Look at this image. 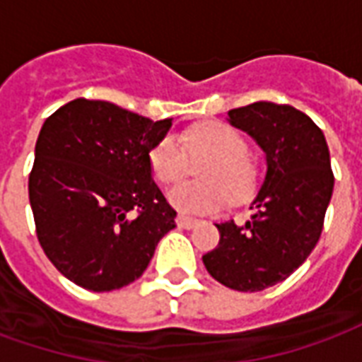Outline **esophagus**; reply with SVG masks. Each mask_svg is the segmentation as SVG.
Here are the masks:
<instances>
[{"mask_svg": "<svg viewBox=\"0 0 362 362\" xmlns=\"http://www.w3.org/2000/svg\"><path fill=\"white\" fill-rule=\"evenodd\" d=\"M196 223L197 221L194 219V217H188V215H178V217H176V225L180 228H192Z\"/></svg>", "mask_w": 362, "mask_h": 362, "instance_id": "esophagus-1", "label": "esophagus"}]
</instances>
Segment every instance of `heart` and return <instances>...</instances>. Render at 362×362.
<instances>
[{"label": "heart", "mask_w": 362, "mask_h": 362, "mask_svg": "<svg viewBox=\"0 0 362 362\" xmlns=\"http://www.w3.org/2000/svg\"><path fill=\"white\" fill-rule=\"evenodd\" d=\"M194 158L211 157L199 168L205 182H182L168 192V202L184 213H215L227 199L238 202L250 194L254 168L246 158L243 135L225 124H204L188 135ZM151 168L158 182L173 184L188 173V157L176 137L166 135L151 151Z\"/></svg>", "instance_id": "1"}]
</instances>
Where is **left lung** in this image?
<instances>
[{"instance_id":"1","label":"left lung","mask_w":362,"mask_h":362,"mask_svg":"<svg viewBox=\"0 0 362 362\" xmlns=\"http://www.w3.org/2000/svg\"><path fill=\"white\" fill-rule=\"evenodd\" d=\"M266 153V176L244 225H217L219 246L204 264L225 287L256 293L285 281L318 243L334 192L326 137L304 112L259 100L228 110Z\"/></svg>"}]
</instances>
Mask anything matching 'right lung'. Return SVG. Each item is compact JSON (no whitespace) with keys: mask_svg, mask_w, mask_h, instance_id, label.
Instances as JSON below:
<instances>
[{"mask_svg":"<svg viewBox=\"0 0 362 362\" xmlns=\"http://www.w3.org/2000/svg\"><path fill=\"white\" fill-rule=\"evenodd\" d=\"M170 126L87 98L44 122L28 197L44 254L75 285L104 293L134 283L176 227L151 168Z\"/></svg>","mask_w":362,"mask_h":362,"instance_id":"add662e5","label":"right lung"}]
</instances>
